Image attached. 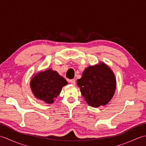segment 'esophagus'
Here are the masks:
<instances>
[{
    "label": "esophagus",
    "mask_w": 146,
    "mask_h": 146,
    "mask_svg": "<svg viewBox=\"0 0 146 146\" xmlns=\"http://www.w3.org/2000/svg\"><path fill=\"white\" fill-rule=\"evenodd\" d=\"M70 83H71V84H72L73 85H75V84H76V81H75V79L70 80Z\"/></svg>",
    "instance_id": "1"
}]
</instances>
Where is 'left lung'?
<instances>
[{
  "mask_svg": "<svg viewBox=\"0 0 146 146\" xmlns=\"http://www.w3.org/2000/svg\"><path fill=\"white\" fill-rule=\"evenodd\" d=\"M77 84L87 104L98 107L108 104L112 98L116 80L110 68L102 63L86 68Z\"/></svg>",
  "mask_w": 146,
  "mask_h": 146,
  "instance_id": "obj_1",
  "label": "left lung"
}]
</instances>
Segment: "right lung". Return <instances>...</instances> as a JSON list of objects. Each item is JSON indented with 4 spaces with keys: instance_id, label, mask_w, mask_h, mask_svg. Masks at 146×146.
I'll return each instance as SVG.
<instances>
[{
    "instance_id": "1",
    "label": "right lung",
    "mask_w": 146,
    "mask_h": 146,
    "mask_svg": "<svg viewBox=\"0 0 146 146\" xmlns=\"http://www.w3.org/2000/svg\"><path fill=\"white\" fill-rule=\"evenodd\" d=\"M31 88L36 98L52 104L60 94L61 88L67 82L56 71L48 69L37 74L31 81Z\"/></svg>"
}]
</instances>
